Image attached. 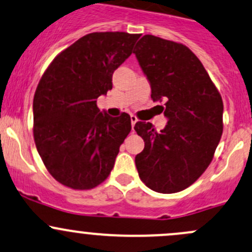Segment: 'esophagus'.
Listing matches in <instances>:
<instances>
[{"mask_svg":"<svg viewBox=\"0 0 252 252\" xmlns=\"http://www.w3.org/2000/svg\"><path fill=\"white\" fill-rule=\"evenodd\" d=\"M130 119H131V126H133V129H134V126H135V123H136V122H137V118L135 117V116H131Z\"/></svg>","mask_w":252,"mask_h":252,"instance_id":"34e87169","label":"esophagus"}]
</instances>
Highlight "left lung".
Segmentation results:
<instances>
[{
  "instance_id": "1",
  "label": "left lung",
  "mask_w": 252,
  "mask_h": 252,
  "mask_svg": "<svg viewBox=\"0 0 252 252\" xmlns=\"http://www.w3.org/2000/svg\"><path fill=\"white\" fill-rule=\"evenodd\" d=\"M134 54L150 82L151 97L161 101L168 123L158 133L150 122L134 129L145 148L135 157L148 189L175 193L197 181L221 139L223 102L200 60L186 46L145 35Z\"/></svg>"
}]
</instances>
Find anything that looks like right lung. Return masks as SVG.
<instances>
[{"instance_id": "obj_1", "label": "right lung", "mask_w": 252, "mask_h": 252, "mask_svg": "<svg viewBox=\"0 0 252 252\" xmlns=\"http://www.w3.org/2000/svg\"><path fill=\"white\" fill-rule=\"evenodd\" d=\"M140 35L93 32L63 50L42 76L33 96V139L47 170L73 189L104 182L119 146L131 130L130 116L110 117L96 99L112 89V75Z\"/></svg>"}]
</instances>
